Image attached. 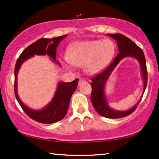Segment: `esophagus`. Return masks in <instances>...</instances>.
Here are the masks:
<instances>
[{
	"label": "esophagus",
	"instance_id": "34e87169",
	"mask_svg": "<svg viewBox=\"0 0 159 159\" xmlns=\"http://www.w3.org/2000/svg\"><path fill=\"white\" fill-rule=\"evenodd\" d=\"M87 81L84 79V78H80V81H79V84L80 85V84H83V83H85Z\"/></svg>",
	"mask_w": 159,
	"mask_h": 159
}]
</instances>
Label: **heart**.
Masks as SVG:
<instances>
[{"mask_svg":"<svg viewBox=\"0 0 159 159\" xmlns=\"http://www.w3.org/2000/svg\"><path fill=\"white\" fill-rule=\"evenodd\" d=\"M116 45L108 38L85 40L71 44L66 52V59L75 66H82L84 70L95 75L103 70L114 57Z\"/></svg>","mask_w":159,"mask_h":159,"instance_id":"heart-1","label":"heart"}]
</instances>
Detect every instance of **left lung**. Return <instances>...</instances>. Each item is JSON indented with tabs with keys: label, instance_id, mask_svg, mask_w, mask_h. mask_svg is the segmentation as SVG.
<instances>
[{
	"label": "left lung",
	"instance_id": "1",
	"mask_svg": "<svg viewBox=\"0 0 159 159\" xmlns=\"http://www.w3.org/2000/svg\"><path fill=\"white\" fill-rule=\"evenodd\" d=\"M108 36L115 39L118 45L119 53L116 56L113 62L101 73L97 75L95 77L91 79L90 85L92 87V93H91V102H92L95 109L102 116L110 119H119L125 117L132 114L138 106L140 100L134 106L133 108L127 111H116L113 110L108 105L107 100L106 98L104 88L106 81L109 76L114 70L115 67L117 66L119 61L123 58L130 56L135 58L140 64L141 71L144 82V88H143V94L144 93L148 82V71L146 68V61H145V55L142 49L138 47L133 41H132L127 37L121 34H108ZM143 97V95L141 98Z\"/></svg>",
	"mask_w": 159,
	"mask_h": 159
}]
</instances>
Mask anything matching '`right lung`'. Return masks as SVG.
<instances>
[{
  "label": "right lung",
  "mask_w": 159,
  "mask_h": 159,
  "mask_svg": "<svg viewBox=\"0 0 159 159\" xmlns=\"http://www.w3.org/2000/svg\"><path fill=\"white\" fill-rule=\"evenodd\" d=\"M67 34L51 39L41 38L24 50L16 61L14 69V93L17 101L24 111L33 120L43 124H52L61 120L66 115L69 102L74 92L77 90L79 79L71 82H61L58 83L54 97L49 104L41 110H32L25 106L19 99L17 93V73L21 64L26 60L34 55H47L58 64H61L56 58V49L58 44Z\"/></svg>",
  "instance_id": "1"
}]
</instances>
